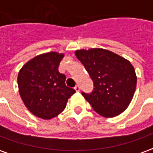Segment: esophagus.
Wrapping results in <instances>:
<instances>
[{"instance_id":"esophagus-1","label":"esophagus","mask_w":153,"mask_h":153,"mask_svg":"<svg viewBox=\"0 0 153 153\" xmlns=\"http://www.w3.org/2000/svg\"><path fill=\"white\" fill-rule=\"evenodd\" d=\"M74 89H75V91H76V92H79L80 91L79 85H76V86L74 87Z\"/></svg>"}]
</instances>
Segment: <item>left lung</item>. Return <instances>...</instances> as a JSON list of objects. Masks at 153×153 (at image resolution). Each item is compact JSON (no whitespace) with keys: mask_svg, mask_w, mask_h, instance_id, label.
I'll list each match as a JSON object with an SVG mask.
<instances>
[{"mask_svg":"<svg viewBox=\"0 0 153 153\" xmlns=\"http://www.w3.org/2000/svg\"><path fill=\"white\" fill-rule=\"evenodd\" d=\"M94 83L93 93H83L93 110L106 118L115 117L127 109L137 84V76L127 59L102 48L75 51Z\"/></svg>","mask_w":153,"mask_h":153,"instance_id":"left-lung-1","label":"left lung"}]
</instances>
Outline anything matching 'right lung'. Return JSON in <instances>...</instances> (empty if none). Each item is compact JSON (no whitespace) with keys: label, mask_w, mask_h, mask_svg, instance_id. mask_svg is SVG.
Returning <instances> with one entry per match:
<instances>
[{"label":"right lung","mask_w":153,"mask_h":153,"mask_svg":"<svg viewBox=\"0 0 153 153\" xmlns=\"http://www.w3.org/2000/svg\"><path fill=\"white\" fill-rule=\"evenodd\" d=\"M64 53L51 51L28 60L18 74V87L25 106L38 118L51 120L65 108L75 90L65 85L58 70Z\"/></svg>","instance_id":"1"}]
</instances>
